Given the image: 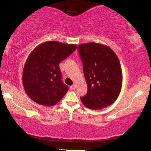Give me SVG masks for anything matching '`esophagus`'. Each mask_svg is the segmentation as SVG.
Returning <instances> with one entry per match:
<instances>
[{
  "label": "esophagus",
  "mask_w": 151,
  "mask_h": 151,
  "mask_svg": "<svg viewBox=\"0 0 151 151\" xmlns=\"http://www.w3.org/2000/svg\"><path fill=\"white\" fill-rule=\"evenodd\" d=\"M76 89V86L75 85H73L70 87V90H75V89Z\"/></svg>",
  "instance_id": "34e87169"
}]
</instances>
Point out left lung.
Listing matches in <instances>:
<instances>
[{
	"instance_id": "8db88e82",
	"label": "left lung",
	"mask_w": 151,
	"mask_h": 151,
	"mask_svg": "<svg viewBox=\"0 0 151 151\" xmlns=\"http://www.w3.org/2000/svg\"><path fill=\"white\" fill-rule=\"evenodd\" d=\"M88 92L81 97L91 110L107 107L116 101L121 90L123 75L118 57L110 47L88 43L78 47Z\"/></svg>"
}]
</instances>
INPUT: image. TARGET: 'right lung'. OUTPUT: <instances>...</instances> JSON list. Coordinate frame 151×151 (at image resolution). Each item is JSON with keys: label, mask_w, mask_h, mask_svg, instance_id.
<instances>
[{"label": "right lung", "mask_w": 151, "mask_h": 151, "mask_svg": "<svg viewBox=\"0 0 151 151\" xmlns=\"http://www.w3.org/2000/svg\"><path fill=\"white\" fill-rule=\"evenodd\" d=\"M76 49L75 45L49 41L32 51L22 72L24 90L32 100L50 106L63 98L69 88L62 82L59 64Z\"/></svg>", "instance_id": "add662e5"}]
</instances>
